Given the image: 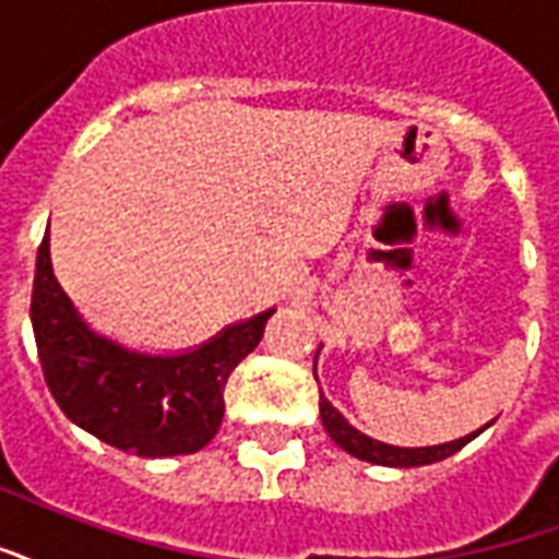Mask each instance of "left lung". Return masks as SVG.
Returning <instances> with one entry per match:
<instances>
[{
	"label": "left lung",
	"instance_id": "1",
	"mask_svg": "<svg viewBox=\"0 0 559 559\" xmlns=\"http://www.w3.org/2000/svg\"><path fill=\"white\" fill-rule=\"evenodd\" d=\"M319 416H322V425H325L328 437H331L340 449L348 451V454H355L357 460L378 463V466H428V463L451 457L454 451H460L466 442H472L480 431H484V428H480V431L468 433V437H460V440L445 442V445H431V449H395V445H383V442L369 440V437H364L360 431H355V428L325 402V395H319Z\"/></svg>",
	"mask_w": 559,
	"mask_h": 559
}]
</instances>
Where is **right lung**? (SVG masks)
<instances>
[{"instance_id":"obj_1","label":"right lung","mask_w":559,"mask_h":559,"mask_svg":"<svg viewBox=\"0 0 559 559\" xmlns=\"http://www.w3.org/2000/svg\"><path fill=\"white\" fill-rule=\"evenodd\" d=\"M270 317L266 310L225 328L187 355H138L81 322L55 278L49 240L37 249L32 328L46 386L67 419L126 454L176 457L204 449L223 421L228 374L261 343Z\"/></svg>"}]
</instances>
